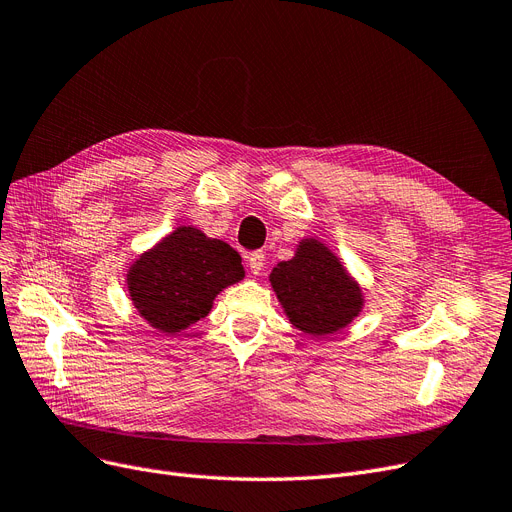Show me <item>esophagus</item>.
<instances>
[{
  "instance_id": "esophagus-1",
  "label": "esophagus",
  "mask_w": 512,
  "mask_h": 512,
  "mask_svg": "<svg viewBox=\"0 0 512 512\" xmlns=\"http://www.w3.org/2000/svg\"><path fill=\"white\" fill-rule=\"evenodd\" d=\"M263 261H265V257H263V253H261V251L251 253V255L247 257L249 270H251V274H253V276H259V272L263 270Z\"/></svg>"
}]
</instances>
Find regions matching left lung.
<instances>
[{"label":"left lung","instance_id":"1","mask_svg":"<svg viewBox=\"0 0 512 512\" xmlns=\"http://www.w3.org/2000/svg\"><path fill=\"white\" fill-rule=\"evenodd\" d=\"M270 284L288 322L314 339L337 335L366 303L360 282L320 238H301L293 259L272 270Z\"/></svg>","mask_w":512,"mask_h":512}]
</instances>
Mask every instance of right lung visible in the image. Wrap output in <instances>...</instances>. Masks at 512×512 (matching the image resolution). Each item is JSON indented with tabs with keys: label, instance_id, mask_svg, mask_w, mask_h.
I'll list each match as a JSON object with an SVG mask.
<instances>
[{
	"label": "right lung",
	"instance_id": "add662e5",
	"mask_svg": "<svg viewBox=\"0 0 512 512\" xmlns=\"http://www.w3.org/2000/svg\"><path fill=\"white\" fill-rule=\"evenodd\" d=\"M242 278V259L228 242L177 226L129 263L125 282L140 318L177 335L209 316L215 297Z\"/></svg>",
	"mask_w": 512,
	"mask_h": 512
}]
</instances>
